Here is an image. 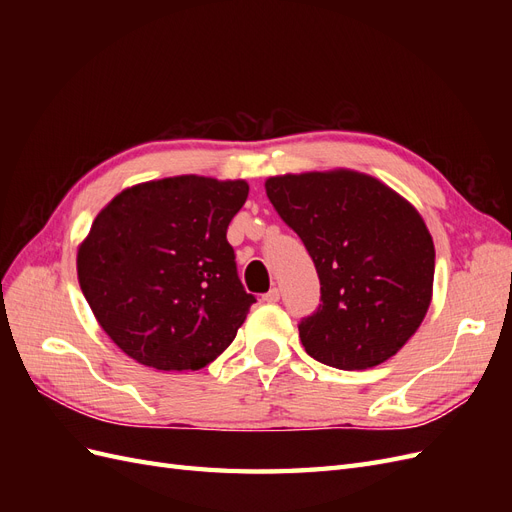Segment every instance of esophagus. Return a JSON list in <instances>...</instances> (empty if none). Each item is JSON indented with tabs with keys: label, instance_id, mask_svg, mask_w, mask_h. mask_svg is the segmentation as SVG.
Here are the masks:
<instances>
[{
	"label": "esophagus",
	"instance_id": "1",
	"mask_svg": "<svg viewBox=\"0 0 512 512\" xmlns=\"http://www.w3.org/2000/svg\"><path fill=\"white\" fill-rule=\"evenodd\" d=\"M262 301H265V303H277V301H280V290L271 288L267 294H262Z\"/></svg>",
	"mask_w": 512,
	"mask_h": 512
}]
</instances>
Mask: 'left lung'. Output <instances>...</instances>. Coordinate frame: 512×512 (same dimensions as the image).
I'll return each instance as SVG.
<instances>
[{
	"label": "left lung",
	"mask_w": 512,
	"mask_h": 512,
	"mask_svg": "<svg viewBox=\"0 0 512 512\" xmlns=\"http://www.w3.org/2000/svg\"><path fill=\"white\" fill-rule=\"evenodd\" d=\"M265 188L320 277L318 312L299 324L305 352L346 371L389 361L433 297L436 250L421 213L352 168L275 175Z\"/></svg>",
	"instance_id": "8db88e82"
}]
</instances>
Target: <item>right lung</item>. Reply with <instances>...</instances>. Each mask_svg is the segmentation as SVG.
Returning <instances> with one entry per match:
<instances>
[{
    "label": "right lung",
    "instance_id": "obj_1",
    "mask_svg": "<svg viewBox=\"0 0 512 512\" xmlns=\"http://www.w3.org/2000/svg\"><path fill=\"white\" fill-rule=\"evenodd\" d=\"M245 179L179 175L136 183L102 207L76 275L102 331L136 363L196 371L232 344L256 299L226 241Z\"/></svg>",
    "mask_w": 512,
    "mask_h": 512
}]
</instances>
